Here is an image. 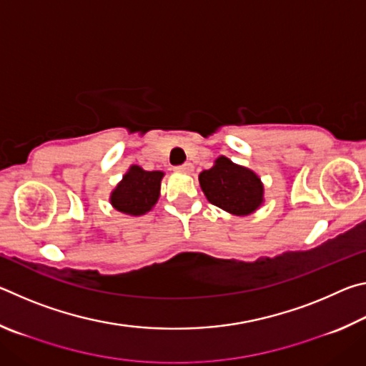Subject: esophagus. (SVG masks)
<instances>
[{
    "mask_svg": "<svg viewBox=\"0 0 366 366\" xmlns=\"http://www.w3.org/2000/svg\"><path fill=\"white\" fill-rule=\"evenodd\" d=\"M174 171H177V172H192V171H194V166H192L190 163H185V164H181V166H176Z\"/></svg>",
    "mask_w": 366,
    "mask_h": 366,
    "instance_id": "esophagus-1",
    "label": "esophagus"
}]
</instances>
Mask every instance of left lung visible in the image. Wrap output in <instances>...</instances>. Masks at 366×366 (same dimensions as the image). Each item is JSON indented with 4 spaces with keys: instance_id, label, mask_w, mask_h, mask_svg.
<instances>
[{
    "instance_id": "obj_1",
    "label": "left lung",
    "mask_w": 366,
    "mask_h": 366,
    "mask_svg": "<svg viewBox=\"0 0 366 366\" xmlns=\"http://www.w3.org/2000/svg\"><path fill=\"white\" fill-rule=\"evenodd\" d=\"M207 200L235 216H249L264 203V185L255 171L235 164L226 157L198 176Z\"/></svg>"
}]
</instances>
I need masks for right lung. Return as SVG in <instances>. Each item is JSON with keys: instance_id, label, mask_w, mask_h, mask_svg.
<instances>
[{"instance_id": "obj_1", "label": "right lung", "mask_w": 366, "mask_h": 366, "mask_svg": "<svg viewBox=\"0 0 366 366\" xmlns=\"http://www.w3.org/2000/svg\"><path fill=\"white\" fill-rule=\"evenodd\" d=\"M163 171H145L132 164L109 195V203L116 212L127 216H142L157 205L161 190Z\"/></svg>"}]
</instances>
